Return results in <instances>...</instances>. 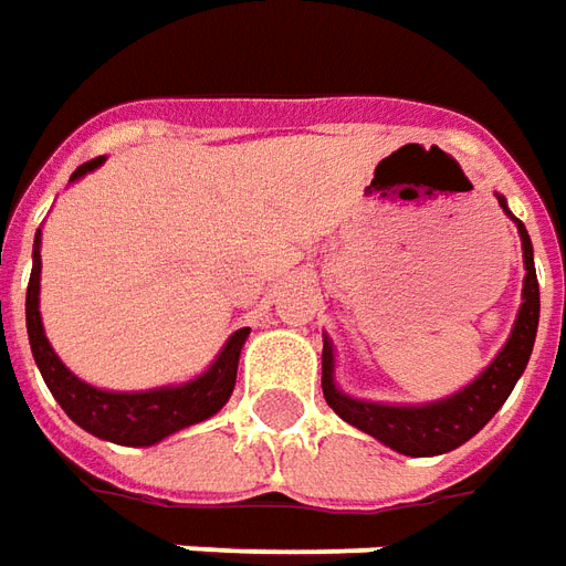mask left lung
Instances as JSON below:
<instances>
[{"label": "left lung", "mask_w": 566, "mask_h": 566, "mask_svg": "<svg viewBox=\"0 0 566 566\" xmlns=\"http://www.w3.org/2000/svg\"><path fill=\"white\" fill-rule=\"evenodd\" d=\"M505 208V201L500 199ZM509 214V211H505ZM521 248H524V303L517 312L515 331L503 346V352L493 358V365L481 377L465 386L462 392L450 395L444 401L422 407H392V405H370L343 395L334 386V349L324 339L322 352V389L324 401L334 407V413L343 420L374 434L386 448L398 450L405 457H434L465 444L472 434H478L490 422V417L505 405V398L515 389L517 377L531 361L533 339H536V324H539V282L533 270V244L527 229L521 220Z\"/></svg>", "instance_id": "8db88e82"}]
</instances>
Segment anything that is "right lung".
Returning a JSON list of instances; mask_svg holds the SVG:
<instances>
[{
  "label": "right lung",
  "mask_w": 566,
  "mask_h": 566,
  "mask_svg": "<svg viewBox=\"0 0 566 566\" xmlns=\"http://www.w3.org/2000/svg\"><path fill=\"white\" fill-rule=\"evenodd\" d=\"M97 165H104V156L78 165L70 180H76L82 174L94 171ZM39 232L33 244V272L27 284V334H30V349L42 379L63 407V413L70 420L82 426L85 432L97 434L113 444H128V448H149L171 432H180L192 422L214 417L220 407L227 405L229 395L235 389V370H239V355H242L248 327L235 331L223 352L217 355V361L201 377L184 386H168V389H153V392H104L94 389L88 382H82L76 374H70L66 365L54 355L49 337L42 331L39 318Z\"/></svg>",
  "instance_id": "add662e5"
}]
</instances>
